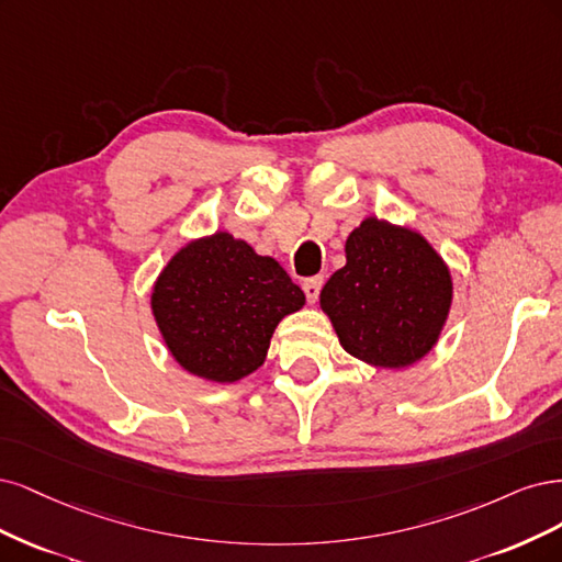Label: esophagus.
Segmentation results:
<instances>
[{"label": "esophagus", "instance_id": "34e87169", "mask_svg": "<svg viewBox=\"0 0 562 562\" xmlns=\"http://www.w3.org/2000/svg\"><path fill=\"white\" fill-rule=\"evenodd\" d=\"M322 278L317 276V278H307L305 282H303V292H305V299H307V303H315L317 301V296H319V292H322Z\"/></svg>", "mask_w": 562, "mask_h": 562}]
</instances>
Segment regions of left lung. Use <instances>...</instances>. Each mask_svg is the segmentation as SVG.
<instances>
[{
    "label": "left lung",
    "mask_w": 562,
    "mask_h": 562,
    "mask_svg": "<svg viewBox=\"0 0 562 562\" xmlns=\"http://www.w3.org/2000/svg\"><path fill=\"white\" fill-rule=\"evenodd\" d=\"M348 263L319 294L340 346L383 369H402L437 342L450 311L446 263L423 235L364 220L346 243Z\"/></svg>",
    "instance_id": "8db88e82"
}]
</instances>
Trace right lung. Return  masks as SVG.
I'll list each match as a JSON object with an SVG mask.
<instances>
[{
	"label": "right lung",
	"instance_id": "1",
	"mask_svg": "<svg viewBox=\"0 0 562 562\" xmlns=\"http://www.w3.org/2000/svg\"><path fill=\"white\" fill-rule=\"evenodd\" d=\"M303 303L301 286L276 259L222 231L179 249L151 294L172 357L214 383L257 371L278 322Z\"/></svg>",
	"mask_w": 562,
	"mask_h": 562
}]
</instances>
